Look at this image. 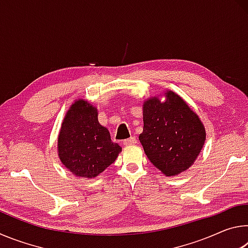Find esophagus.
I'll list each match as a JSON object with an SVG mask.
<instances>
[{
    "mask_svg": "<svg viewBox=\"0 0 248 248\" xmlns=\"http://www.w3.org/2000/svg\"><path fill=\"white\" fill-rule=\"evenodd\" d=\"M136 143H137L136 137H131V138H129V139H125L124 141V145H132V144H136Z\"/></svg>",
    "mask_w": 248,
    "mask_h": 248,
    "instance_id": "34e87169",
    "label": "esophagus"
}]
</instances>
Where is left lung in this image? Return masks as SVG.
<instances>
[{
  "mask_svg": "<svg viewBox=\"0 0 248 248\" xmlns=\"http://www.w3.org/2000/svg\"><path fill=\"white\" fill-rule=\"evenodd\" d=\"M165 102L151 97L143 104V132L139 136L146 156L165 176H175L194 164L205 141L196 112L171 91Z\"/></svg>",
  "mask_w": 248,
  "mask_h": 248,
  "instance_id": "8db88e82",
  "label": "left lung"
}]
</instances>
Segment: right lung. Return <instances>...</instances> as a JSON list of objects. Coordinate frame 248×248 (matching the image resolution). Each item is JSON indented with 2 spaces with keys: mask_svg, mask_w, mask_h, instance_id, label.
I'll list each match as a JSON object with an SVG mask.
<instances>
[{
  "mask_svg": "<svg viewBox=\"0 0 248 248\" xmlns=\"http://www.w3.org/2000/svg\"><path fill=\"white\" fill-rule=\"evenodd\" d=\"M97 108L78 99L66 112L58 138V155L78 177L94 178L115 162L121 152L108 129L98 123Z\"/></svg>",
  "mask_w": 248,
  "mask_h": 248,
  "instance_id": "add662e5",
  "label": "right lung"
}]
</instances>
